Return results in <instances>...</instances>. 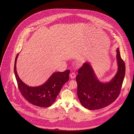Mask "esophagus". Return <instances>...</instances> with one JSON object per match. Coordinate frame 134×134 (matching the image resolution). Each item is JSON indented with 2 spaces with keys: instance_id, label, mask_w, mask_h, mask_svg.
I'll use <instances>...</instances> for the list:
<instances>
[{
  "instance_id": "obj_1",
  "label": "esophagus",
  "mask_w": 134,
  "mask_h": 134,
  "mask_svg": "<svg viewBox=\"0 0 134 134\" xmlns=\"http://www.w3.org/2000/svg\"><path fill=\"white\" fill-rule=\"evenodd\" d=\"M76 74L75 73H74V72L71 73V74H70V77H71V79H75V78L76 77Z\"/></svg>"
}]
</instances>
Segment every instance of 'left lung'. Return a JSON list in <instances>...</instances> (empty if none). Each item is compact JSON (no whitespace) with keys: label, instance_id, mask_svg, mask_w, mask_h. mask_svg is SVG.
<instances>
[{"label":"left lung","instance_id":"obj_1","mask_svg":"<svg viewBox=\"0 0 134 134\" xmlns=\"http://www.w3.org/2000/svg\"><path fill=\"white\" fill-rule=\"evenodd\" d=\"M118 72L109 82L98 80L91 64L86 62L76 76L77 95L81 105L89 110H99L113 103L120 93L125 74V65L116 49Z\"/></svg>","mask_w":134,"mask_h":134}]
</instances>
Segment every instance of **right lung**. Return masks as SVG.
Masks as SVG:
<instances>
[{
    "label": "right lung",
    "mask_w": 134,
    "mask_h": 134,
    "mask_svg": "<svg viewBox=\"0 0 134 134\" xmlns=\"http://www.w3.org/2000/svg\"><path fill=\"white\" fill-rule=\"evenodd\" d=\"M19 54L15 58L14 73L20 93L33 105L44 108L51 106L55 101L63 85L69 81L70 70L53 73L43 85L29 86L20 80L16 72V60Z\"/></svg>",
    "instance_id": "1"
}]
</instances>
